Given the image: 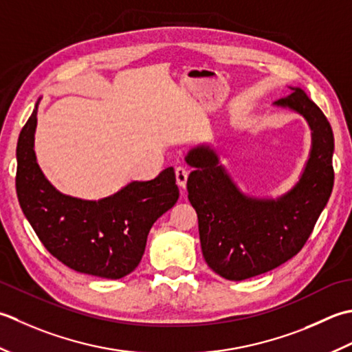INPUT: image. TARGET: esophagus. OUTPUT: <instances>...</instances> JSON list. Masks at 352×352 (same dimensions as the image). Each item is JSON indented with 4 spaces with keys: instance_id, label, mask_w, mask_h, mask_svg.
<instances>
[{
    "instance_id": "obj_1",
    "label": "esophagus",
    "mask_w": 352,
    "mask_h": 352,
    "mask_svg": "<svg viewBox=\"0 0 352 352\" xmlns=\"http://www.w3.org/2000/svg\"><path fill=\"white\" fill-rule=\"evenodd\" d=\"M186 179H188V170L182 166L176 167V182L179 186H181V188H185Z\"/></svg>"
}]
</instances>
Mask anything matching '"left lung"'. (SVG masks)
<instances>
[{"label":"left lung","mask_w":352,"mask_h":352,"mask_svg":"<svg viewBox=\"0 0 352 352\" xmlns=\"http://www.w3.org/2000/svg\"><path fill=\"white\" fill-rule=\"evenodd\" d=\"M289 88L292 94L274 106L298 113L311 131L308 160L290 190L276 197L248 195L211 144L196 146L185 155V162L192 167L186 190L197 212L204 258L217 275L229 281L266 274L295 256L331 196V126L302 88Z\"/></svg>","instance_id":"left-lung-1"}]
</instances>
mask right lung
<instances>
[{"mask_svg":"<svg viewBox=\"0 0 352 352\" xmlns=\"http://www.w3.org/2000/svg\"><path fill=\"white\" fill-rule=\"evenodd\" d=\"M42 97L19 133L16 192L42 245L80 274L120 279L138 267L150 228L179 199L173 167L152 181H131L111 196L88 200L63 195L45 177L34 152Z\"/></svg>","mask_w":352,"mask_h":352,"instance_id":"obj_1","label":"right lung"}]
</instances>
